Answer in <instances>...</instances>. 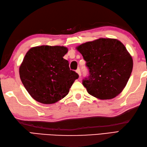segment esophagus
<instances>
[{
  "label": "esophagus",
  "mask_w": 147,
  "mask_h": 147,
  "mask_svg": "<svg viewBox=\"0 0 147 147\" xmlns=\"http://www.w3.org/2000/svg\"><path fill=\"white\" fill-rule=\"evenodd\" d=\"M76 71V73H78V74L80 77L82 76V74H81V71H80V68H78L77 70Z\"/></svg>",
  "instance_id": "esophagus-1"
}]
</instances>
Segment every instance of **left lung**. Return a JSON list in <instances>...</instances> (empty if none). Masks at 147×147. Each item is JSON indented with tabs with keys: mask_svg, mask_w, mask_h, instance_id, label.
I'll use <instances>...</instances> for the list:
<instances>
[{
	"mask_svg": "<svg viewBox=\"0 0 147 147\" xmlns=\"http://www.w3.org/2000/svg\"><path fill=\"white\" fill-rule=\"evenodd\" d=\"M90 69L83 85L90 95L100 100L119 95L131 74L133 61L125 46L115 38H100L76 47Z\"/></svg>",
	"mask_w": 147,
	"mask_h": 147,
	"instance_id": "1",
	"label": "left lung"
}]
</instances>
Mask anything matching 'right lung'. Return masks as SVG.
Returning a JSON list of instances; mask_svg holds the SVG:
<instances>
[{
	"label": "right lung",
	"instance_id": "1",
	"mask_svg": "<svg viewBox=\"0 0 147 147\" xmlns=\"http://www.w3.org/2000/svg\"><path fill=\"white\" fill-rule=\"evenodd\" d=\"M67 52V47L57 45L36 46L27 52L19 72L24 88L36 101L44 104L57 102L78 78L63 58Z\"/></svg>",
	"mask_w": 147,
	"mask_h": 147
}]
</instances>
